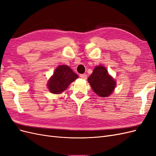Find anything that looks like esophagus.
<instances>
[{"label":"esophagus","instance_id":"obj_1","mask_svg":"<svg viewBox=\"0 0 156 156\" xmlns=\"http://www.w3.org/2000/svg\"><path fill=\"white\" fill-rule=\"evenodd\" d=\"M80 77L83 79H87V75L86 74H81L80 75Z\"/></svg>","mask_w":156,"mask_h":156}]
</instances>
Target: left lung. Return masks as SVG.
<instances>
[{
  "instance_id": "obj_1",
  "label": "left lung",
  "mask_w": 156,
  "mask_h": 156,
  "mask_svg": "<svg viewBox=\"0 0 156 156\" xmlns=\"http://www.w3.org/2000/svg\"><path fill=\"white\" fill-rule=\"evenodd\" d=\"M89 84L98 96L106 98L111 95L115 88V80L108 74L107 69L103 66H98L88 78Z\"/></svg>"
}]
</instances>
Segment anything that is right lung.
<instances>
[{"mask_svg": "<svg viewBox=\"0 0 156 156\" xmlns=\"http://www.w3.org/2000/svg\"><path fill=\"white\" fill-rule=\"evenodd\" d=\"M78 77L68 66L64 64L59 66L49 79L48 83L49 90L55 94H61Z\"/></svg>", "mask_w": 156, "mask_h": 156, "instance_id": "1", "label": "right lung"}]
</instances>
